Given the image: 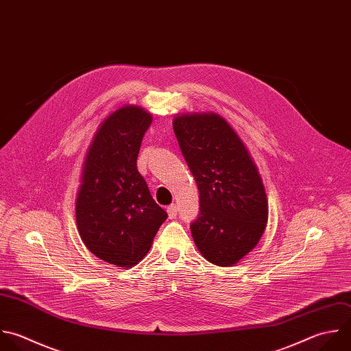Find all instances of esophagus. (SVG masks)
I'll list each match as a JSON object with an SVG mask.
<instances>
[{
	"mask_svg": "<svg viewBox=\"0 0 351 351\" xmlns=\"http://www.w3.org/2000/svg\"><path fill=\"white\" fill-rule=\"evenodd\" d=\"M167 212H168L169 219H175L176 215H178V212H179V208H178V205L172 204V205H169V206L167 208Z\"/></svg>",
	"mask_w": 351,
	"mask_h": 351,
	"instance_id": "esophagus-1",
	"label": "esophagus"
}]
</instances>
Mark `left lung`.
Returning <instances> with one entry per match:
<instances>
[{
    "mask_svg": "<svg viewBox=\"0 0 351 351\" xmlns=\"http://www.w3.org/2000/svg\"><path fill=\"white\" fill-rule=\"evenodd\" d=\"M173 131L199 191V215L190 226L194 242L212 264H237L256 247L268 221L257 167L219 114L178 116Z\"/></svg>",
    "mask_w": 351,
    "mask_h": 351,
    "instance_id": "left-lung-1",
    "label": "left lung"
}]
</instances>
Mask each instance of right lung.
<instances>
[{
  "label": "right lung",
  "mask_w": 351,
  "mask_h": 351,
  "mask_svg": "<svg viewBox=\"0 0 351 351\" xmlns=\"http://www.w3.org/2000/svg\"><path fill=\"white\" fill-rule=\"evenodd\" d=\"M152 116L138 106L113 112L87 152L76 198V224L98 258L131 268L149 252L167 212L138 172L136 158Z\"/></svg>",
  "instance_id": "obj_1"
}]
</instances>
